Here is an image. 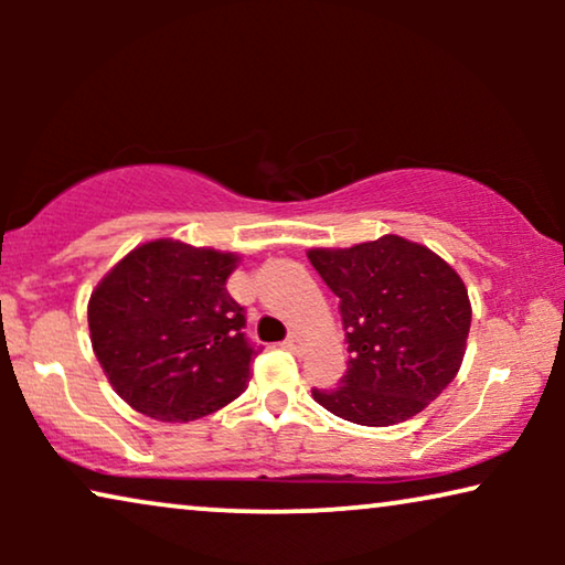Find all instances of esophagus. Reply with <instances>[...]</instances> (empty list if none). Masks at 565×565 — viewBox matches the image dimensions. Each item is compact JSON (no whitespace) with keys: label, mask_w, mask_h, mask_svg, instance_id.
<instances>
[{"label":"esophagus","mask_w":565,"mask_h":565,"mask_svg":"<svg viewBox=\"0 0 565 565\" xmlns=\"http://www.w3.org/2000/svg\"><path fill=\"white\" fill-rule=\"evenodd\" d=\"M285 347H288L290 352H303L306 342H303V337H300V334H290L288 339H285Z\"/></svg>","instance_id":"obj_1"}]
</instances>
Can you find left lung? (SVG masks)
<instances>
[{
  "mask_svg": "<svg viewBox=\"0 0 565 565\" xmlns=\"http://www.w3.org/2000/svg\"><path fill=\"white\" fill-rule=\"evenodd\" d=\"M339 298L347 373L337 388H313L339 419L391 427L429 406L458 375L470 331L466 282L443 257L385 234L350 249H308Z\"/></svg>",
  "mask_w": 565,
  "mask_h": 565,
  "instance_id": "obj_1",
  "label": "left lung"
}]
</instances>
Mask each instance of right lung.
<instances>
[{
	"label": "right lung",
	"instance_id": "obj_1",
	"mask_svg": "<svg viewBox=\"0 0 565 565\" xmlns=\"http://www.w3.org/2000/svg\"><path fill=\"white\" fill-rule=\"evenodd\" d=\"M242 257L177 238L128 252L92 290L89 339L138 414L192 422L242 396L257 358L226 280Z\"/></svg>",
	"mask_w": 565,
	"mask_h": 565
}]
</instances>
